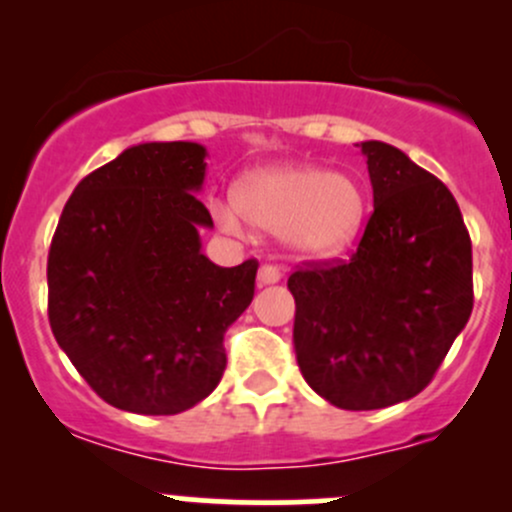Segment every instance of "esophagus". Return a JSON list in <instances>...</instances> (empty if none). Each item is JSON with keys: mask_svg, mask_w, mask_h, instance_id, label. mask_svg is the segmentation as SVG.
<instances>
[{"mask_svg": "<svg viewBox=\"0 0 512 512\" xmlns=\"http://www.w3.org/2000/svg\"><path fill=\"white\" fill-rule=\"evenodd\" d=\"M257 280H260V285H277L282 280V270L277 265H267L265 262L257 272Z\"/></svg>", "mask_w": 512, "mask_h": 512, "instance_id": "esophagus-1", "label": "esophagus"}]
</instances>
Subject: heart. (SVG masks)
<instances>
[{"mask_svg":"<svg viewBox=\"0 0 512 512\" xmlns=\"http://www.w3.org/2000/svg\"><path fill=\"white\" fill-rule=\"evenodd\" d=\"M215 223L242 232V218L260 230L280 235L307 257H332L347 250L366 215L364 188L344 173L309 163L260 168L235 188V208L210 205Z\"/></svg>","mask_w":512,"mask_h":512,"instance_id":"obj_1","label":"heart"}]
</instances>
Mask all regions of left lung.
Segmentation results:
<instances>
[{"label": "left lung", "instance_id": "8db88e82", "mask_svg": "<svg viewBox=\"0 0 512 512\" xmlns=\"http://www.w3.org/2000/svg\"><path fill=\"white\" fill-rule=\"evenodd\" d=\"M361 151L374 213L359 247L287 280L299 371L347 411L414 399L473 312L471 235L451 190L389 143Z\"/></svg>", "mask_w": 512, "mask_h": 512}]
</instances>
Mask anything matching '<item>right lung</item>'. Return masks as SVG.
Masks as SVG:
<instances>
[{
    "label": "right lung",
    "mask_w": 512,
    "mask_h": 512,
    "mask_svg": "<svg viewBox=\"0 0 512 512\" xmlns=\"http://www.w3.org/2000/svg\"><path fill=\"white\" fill-rule=\"evenodd\" d=\"M205 156L188 141L126 148L76 185L51 240V332L121 411L173 416L213 394L227 327L255 297L257 260L200 252Z\"/></svg>",
    "instance_id": "obj_1"
}]
</instances>
